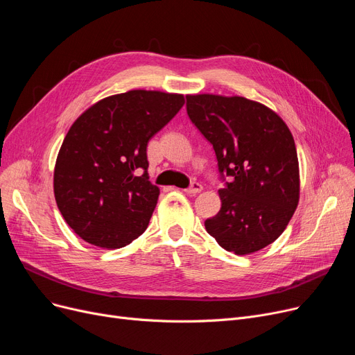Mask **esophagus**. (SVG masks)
<instances>
[{
	"mask_svg": "<svg viewBox=\"0 0 355 355\" xmlns=\"http://www.w3.org/2000/svg\"><path fill=\"white\" fill-rule=\"evenodd\" d=\"M202 189V184L200 183H198V182H193L192 184H191V188H188V189H184V192H187L188 195H196V193H199Z\"/></svg>",
	"mask_w": 355,
	"mask_h": 355,
	"instance_id": "34e87169",
	"label": "esophagus"
}]
</instances>
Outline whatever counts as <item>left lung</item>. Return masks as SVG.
Here are the masks:
<instances>
[{
    "label": "left lung",
    "mask_w": 355,
    "mask_h": 355,
    "mask_svg": "<svg viewBox=\"0 0 355 355\" xmlns=\"http://www.w3.org/2000/svg\"><path fill=\"white\" fill-rule=\"evenodd\" d=\"M191 121L212 144L221 209L205 228L224 250L252 254L276 241L299 204L296 146L289 127L268 107L244 96L187 95Z\"/></svg>",
    "instance_id": "1"
}]
</instances>
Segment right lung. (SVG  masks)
<instances>
[{"label": "right lung", "mask_w": 355, "mask_h": 355, "mask_svg": "<svg viewBox=\"0 0 355 355\" xmlns=\"http://www.w3.org/2000/svg\"><path fill=\"white\" fill-rule=\"evenodd\" d=\"M182 94L132 89L82 112L60 146L58 208L82 240L121 248L146 231L160 189L147 173V143L179 112Z\"/></svg>", "instance_id": "1"}]
</instances>
